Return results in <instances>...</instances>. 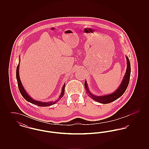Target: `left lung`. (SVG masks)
Instances as JSON below:
<instances>
[{
  "label": "left lung",
  "instance_id": "obj_1",
  "mask_svg": "<svg viewBox=\"0 0 149 149\" xmlns=\"http://www.w3.org/2000/svg\"><path fill=\"white\" fill-rule=\"evenodd\" d=\"M126 58L127 60V69L125 72V74L123 78V79L121 81L120 85H119L118 88L117 89V90L111 94L104 95H95L93 94L92 93L89 89L88 85L87 84V82L85 80L84 83V86L86 89V92L88 95L89 97H90L93 100L102 103V104H107L111 103L116 100V99L119 98L122 95V94L126 91L127 88L128 83L130 81V74H131V65L130 62L128 59L127 56H126Z\"/></svg>",
  "mask_w": 149,
  "mask_h": 149
}]
</instances>
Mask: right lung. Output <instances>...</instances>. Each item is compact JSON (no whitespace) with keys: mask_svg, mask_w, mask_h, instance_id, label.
Segmentation results:
<instances>
[{"mask_svg":"<svg viewBox=\"0 0 149 149\" xmlns=\"http://www.w3.org/2000/svg\"><path fill=\"white\" fill-rule=\"evenodd\" d=\"M19 63L17 67V70H16V78L17 80V83H18V88L19 90V92L21 93L22 95L23 96V97L26 99L27 101H28L29 102L37 105L38 106L40 107H47L50 106H52L54 104H55L56 102H57L60 99H61L64 95V93H65V83L64 84L63 88H62V91L61 93L60 94V95H59V97L57 100H56L55 101H50V102H41V101H38V100H36L35 99L32 98L26 92V90L24 89V87L23 86V85L22 84L21 81L19 77V64H20V57H19Z\"/></svg>","mask_w":149,"mask_h":149,"instance_id":"add662e5","label":"right lung"}]
</instances>
